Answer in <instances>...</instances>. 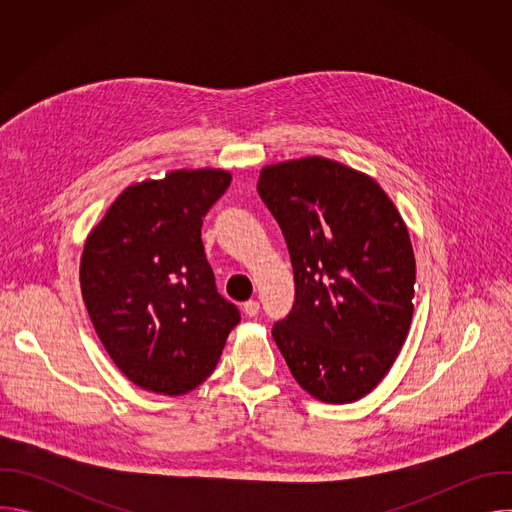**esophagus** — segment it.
Returning a JSON list of instances; mask_svg holds the SVG:
<instances>
[{
	"mask_svg": "<svg viewBox=\"0 0 512 512\" xmlns=\"http://www.w3.org/2000/svg\"><path fill=\"white\" fill-rule=\"evenodd\" d=\"M243 312L247 318H255L259 314V302L257 300H249L243 304Z\"/></svg>",
	"mask_w": 512,
	"mask_h": 512,
	"instance_id": "34e87169",
	"label": "esophagus"
}]
</instances>
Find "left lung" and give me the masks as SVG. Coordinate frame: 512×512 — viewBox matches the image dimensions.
Here are the masks:
<instances>
[{"instance_id": "obj_1", "label": "left lung", "mask_w": 512, "mask_h": 512, "mask_svg": "<svg viewBox=\"0 0 512 512\" xmlns=\"http://www.w3.org/2000/svg\"><path fill=\"white\" fill-rule=\"evenodd\" d=\"M257 192L296 281L273 340L312 397L352 403L389 373L411 326L415 257L403 218L377 180L318 156L265 166Z\"/></svg>"}]
</instances>
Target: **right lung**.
Here are the masks:
<instances>
[{
	"instance_id": "1",
	"label": "right lung",
	"mask_w": 512,
	"mask_h": 512,
	"mask_svg": "<svg viewBox=\"0 0 512 512\" xmlns=\"http://www.w3.org/2000/svg\"><path fill=\"white\" fill-rule=\"evenodd\" d=\"M227 170L127 186L87 237L81 291L99 340L137 387L184 395L214 371L241 316L216 291L200 229Z\"/></svg>"
}]
</instances>
